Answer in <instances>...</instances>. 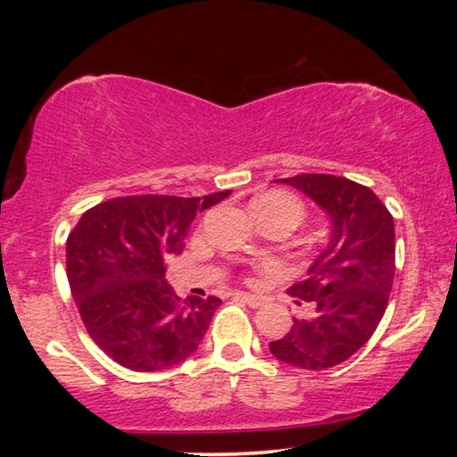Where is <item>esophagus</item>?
Wrapping results in <instances>:
<instances>
[{
    "instance_id": "1",
    "label": "esophagus",
    "mask_w": 457,
    "mask_h": 457,
    "mask_svg": "<svg viewBox=\"0 0 457 457\" xmlns=\"http://www.w3.org/2000/svg\"><path fill=\"white\" fill-rule=\"evenodd\" d=\"M236 298H238V301H243V303H246V305H249L251 309H258V307H262L264 305V298L262 296H253V295H245V292H238V295H236Z\"/></svg>"
}]
</instances>
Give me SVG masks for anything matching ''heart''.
Returning <instances> with one entry per match:
<instances>
[{
    "mask_svg": "<svg viewBox=\"0 0 457 457\" xmlns=\"http://www.w3.org/2000/svg\"><path fill=\"white\" fill-rule=\"evenodd\" d=\"M253 211H262V212H283L295 217V221L298 223L305 214V208L303 204L298 202L295 195L286 191H270L264 193V195H258L253 199Z\"/></svg>",
    "mask_w": 457,
    "mask_h": 457,
    "instance_id": "1",
    "label": "heart"
}]
</instances>
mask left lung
Masks as SVG:
<instances>
[{
    "label": "left lung",
    "mask_w": 457,
    "mask_h": 457,
    "mask_svg": "<svg viewBox=\"0 0 457 457\" xmlns=\"http://www.w3.org/2000/svg\"><path fill=\"white\" fill-rule=\"evenodd\" d=\"M309 195L330 217L328 246L305 281L290 287L309 316L286 337L270 342L277 359L322 371L350 359L378 328L395 275V229L385 204L370 187L330 174L279 178Z\"/></svg>",
    "instance_id": "left-lung-1"
}]
</instances>
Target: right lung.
I'll return each mask as SVG.
<instances>
[{"mask_svg": "<svg viewBox=\"0 0 457 457\" xmlns=\"http://www.w3.org/2000/svg\"><path fill=\"white\" fill-rule=\"evenodd\" d=\"M229 193L113 197L83 212L68 234L66 275L79 316L115 363L156 371L195 353L221 298L180 301L165 262L185 249L197 212Z\"/></svg>", "mask_w": 457, "mask_h": 457, "instance_id": "1", "label": "right lung"}]
</instances>
